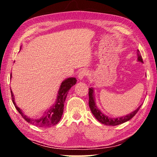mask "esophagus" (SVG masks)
<instances>
[{"label":"esophagus","mask_w":157,"mask_h":157,"mask_svg":"<svg viewBox=\"0 0 157 157\" xmlns=\"http://www.w3.org/2000/svg\"><path fill=\"white\" fill-rule=\"evenodd\" d=\"M87 74H88V71L86 70V69H82V70L79 71V72L78 75V78L79 80H82L85 76L87 75Z\"/></svg>","instance_id":"1"}]
</instances>
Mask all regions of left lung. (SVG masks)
Returning a JSON list of instances; mask_svg holds the SVG:
<instances>
[{
  "label": "left lung",
  "mask_w": 157,
  "mask_h": 157,
  "mask_svg": "<svg viewBox=\"0 0 157 157\" xmlns=\"http://www.w3.org/2000/svg\"><path fill=\"white\" fill-rule=\"evenodd\" d=\"M138 52H139V50H138ZM137 61L139 62L143 63V59L141 56L140 55L138 54V59ZM89 107L91 109L92 113L94 114L95 118L100 122V123L105 124V125H110V126H115L118 125V124H123L125 122L129 121L130 119H132L133 117L136 115V113L140 109V107L142 105H140L139 107H138L136 110L132 111L130 113L127 114L125 116H119L116 117V118H112V117H109L106 115L103 112H102L99 108L97 107L96 104H95V92H94V87H91L89 88Z\"/></svg>",
  "instance_id": "1"
}]
</instances>
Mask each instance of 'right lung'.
Instances as JSON below:
<instances>
[{
    "instance_id": "right-lung-1",
    "label": "right lung",
    "mask_w": 157,
    "mask_h": 157,
    "mask_svg": "<svg viewBox=\"0 0 157 157\" xmlns=\"http://www.w3.org/2000/svg\"><path fill=\"white\" fill-rule=\"evenodd\" d=\"M10 78H12V73L11 75H10ZM76 82L77 79L75 78H68L64 79L61 83L59 91H58L57 95L56 100H55L54 104L50 106L49 108H48L39 118H30V117L26 115L21 108L18 107L15 102L14 95L11 89L12 102L15 106L17 110L18 111V113L21 114V116L28 123H30V124H33L34 125L38 126L39 127H50L54 126L59 123L60 119L62 118L63 112L64 102L66 96H67L68 91L73 85L76 84Z\"/></svg>"
}]
</instances>
